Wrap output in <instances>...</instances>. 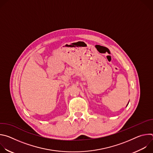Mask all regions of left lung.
<instances>
[{
    "label": "left lung",
    "mask_w": 153,
    "mask_h": 153,
    "mask_svg": "<svg viewBox=\"0 0 153 153\" xmlns=\"http://www.w3.org/2000/svg\"><path fill=\"white\" fill-rule=\"evenodd\" d=\"M128 103H129V102H128V104H127V105H126V106H128Z\"/></svg>",
    "instance_id": "8db88e82"
}]
</instances>
